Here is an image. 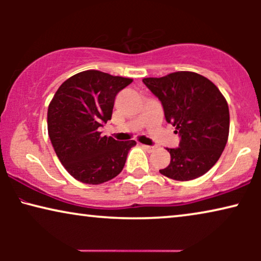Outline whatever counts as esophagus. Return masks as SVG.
Here are the masks:
<instances>
[{
    "mask_svg": "<svg viewBox=\"0 0 261 261\" xmlns=\"http://www.w3.org/2000/svg\"><path fill=\"white\" fill-rule=\"evenodd\" d=\"M142 147H144L146 151H148V152H152L153 149H154V146H149V145H142Z\"/></svg>",
    "mask_w": 261,
    "mask_h": 261,
    "instance_id": "1",
    "label": "esophagus"
}]
</instances>
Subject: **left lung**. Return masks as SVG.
I'll return each mask as SVG.
<instances>
[{"instance_id": "1", "label": "left lung", "mask_w": 261, "mask_h": 261, "mask_svg": "<svg viewBox=\"0 0 261 261\" xmlns=\"http://www.w3.org/2000/svg\"><path fill=\"white\" fill-rule=\"evenodd\" d=\"M144 84L162 102L167 123L176 127L179 145L167 148L171 162L159 172L176 180H191L212 169L222 154L229 134L226 98L208 78L180 71Z\"/></svg>"}]
</instances>
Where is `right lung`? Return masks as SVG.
Segmentation results:
<instances>
[{"mask_svg":"<svg viewBox=\"0 0 261 261\" xmlns=\"http://www.w3.org/2000/svg\"><path fill=\"white\" fill-rule=\"evenodd\" d=\"M132 82L97 70L83 71L64 82L49 103L47 128L53 148L67 172L82 183L113 179L137 145L101 137L98 132L112 119L116 95Z\"/></svg>","mask_w":261,"mask_h":261,"instance_id":"add662e5","label":"right lung"}]
</instances>
